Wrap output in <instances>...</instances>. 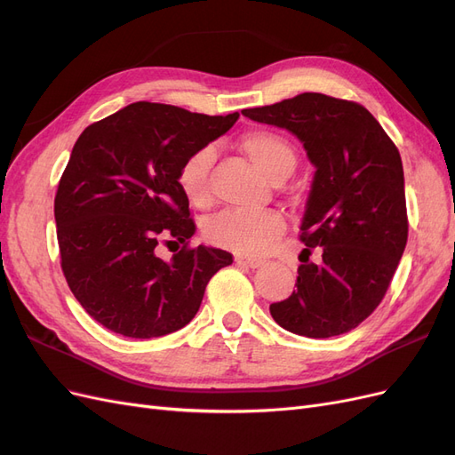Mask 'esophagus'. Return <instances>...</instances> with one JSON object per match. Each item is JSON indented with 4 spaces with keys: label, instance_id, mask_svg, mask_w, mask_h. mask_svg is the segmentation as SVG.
Here are the masks:
<instances>
[{
    "label": "esophagus",
    "instance_id": "obj_1",
    "mask_svg": "<svg viewBox=\"0 0 455 455\" xmlns=\"http://www.w3.org/2000/svg\"><path fill=\"white\" fill-rule=\"evenodd\" d=\"M235 264L239 266H246V267H252V269H258L266 264L264 259L261 258H246V256H235Z\"/></svg>",
    "mask_w": 455,
    "mask_h": 455
}]
</instances>
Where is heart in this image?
<instances>
[{
  "mask_svg": "<svg viewBox=\"0 0 455 455\" xmlns=\"http://www.w3.org/2000/svg\"><path fill=\"white\" fill-rule=\"evenodd\" d=\"M241 146L256 167L269 180L291 176L296 167V154L281 134L271 131H252L243 136ZM214 149L211 146L194 151L178 171V184L184 197L204 209L212 201L211 167ZM284 231V220L273 211L239 212L224 211L204 224V237L216 246H226L241 254H261Z\"/></svg>",
  "mask_w": 455,
  "mask_h": 455,
  "instance_id": "obj_1",
  "label": "heart"
}]
</instances>
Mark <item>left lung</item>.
Masks as SVG:
<instances>
[{
    "instance_id": "left-lung-1",
    "label": "left lung",
    "mask_w": 455,
    "mask_h": 455,
    "mask_svg": "<svg viewBox=\"0 0 455 455\" xmlns=\"http://www.w3.org/2000/svg\"><path fill=\"white\" fill-rule=\"evenodd\" d=\"M243 116L296 134L316 169L299 228L309 249L296 291L269 306L271 316L306 338L346 334L381 304L408 241L401 154L364 106L321 92ZM311 248L323 256L319 267Z\"/></svg>"
}]
</instances>
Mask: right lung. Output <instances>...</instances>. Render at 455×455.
<instances>
[{
  "label": "right lung",
  "instance_id": "obj_1",
  "mask_svg": "<svg viewBox=\"0 0 455 455\" xmlns=\"http://www.w3.org/2000/svg\"><path fill=\"white\" fill-rule=\"evenodd\" d=\"M237 119L134 102L81 132L54 220L66 283L104 328L142 339L176 332L199 311L212 275L233 261L226 251L189 246L196 222L178 171ZM161 242L183 249L163 260Z\"/></svg>",
  "mask_w": 455,
  "mask_h": 455
}]
</instances>
